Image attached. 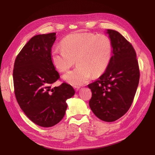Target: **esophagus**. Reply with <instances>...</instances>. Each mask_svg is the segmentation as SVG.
I'll return each instance as SVG.
<instances>
[{
  "label": "esophagus",
  "instance_id": "esophagus-1",
  "mask_svg": "<svg viewBox=\"0 0 155 155\" xmlns=\"http://www.w3.org/2000/svg\"><path fill=\"white\" fill-rule=\"evenodd\" d=\"M74 89H75V90H76V92H78L79 90V87H75Z\"/></svg>",
  "mask_w": 155,
  "mask_h": 155
}]
</instances>
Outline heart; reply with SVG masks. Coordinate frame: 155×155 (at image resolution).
I'll return each mask as SVG.
<instances>
[{"instance_id":"obj_1","label":"heart","mask_w":155,"mask_h":155,"mask_svg":"<svg viewBox=\"0 0 155 155\" xmlns=\"http://www.w3.org/2000/svg\"><path fill=\"white\" fill-rule=\"evenodd\" d=\"M63 49L51 51V60L59 72H65L75 63L77 67L64 74L63 79L74 86H80L93 76L97 78L109 67L112 55V44L108 36L93 33H74L61 42Z\"/></svg>"}]
</instances>
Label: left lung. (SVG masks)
Segmentation results:
<instances>
[{
	"label": "left lung",
	"instance_id": "8db88e82",
	"mask_svg": "<svg viewBox=\"0 0 155 155\" xmlns=\"http://www.w3.org/2000/svg\"><path fill=\"white\" fill-rule=\"evenodd\" d=\"M105 31L112 44V58L105 72L88 85L92 91L89 106L98 118L112 122L129 109L138 85L140 72L132 45L118 31Z\"/></svg>",
	"mask_w": 155,
	"mask_h": 155
}]
</instances>
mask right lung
Returning a JSON list of instances; mask_svg holds the SVG:
<instances>
[{
	"instance_id": "1",
	"label": "right lung",
	"mask_w": 155,
	"mask_h": 155,
	"mask_svg": "<svg viewBox=\"0 0 155 155\" xmlns=\"http://www.w3.org/2000/svg\"><path fill=\"white\" fill-rule=\"evenodd\" d=\"M55 35L51 33L31 38L17 56L13 73L21 109L33 122L43 127H52L63 119L66 101L75 94L73 87L65 83L51 88L59 78L50 55Z\"/></svg>"
}]
</instances>
